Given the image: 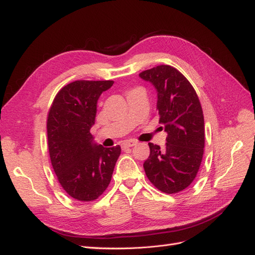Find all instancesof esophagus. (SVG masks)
Returning <instances> with one entry per match:
<instances>
[{
	"mask_svg": "<svg viewBox=\"0 0 255 255\" xmlns=\"http://www.w3.org/2000/svg\"><path fill=\"white\" fill-rule=\"evenodd\" d=\"M136 144H137L136 140H128V141H125L122 143V148L127 149V148H130V146H134Z\"/></svg>",
	"mask_w": 255,
	"mask_h": 255,
	"instance_id": "34e87169",
	"label": "esophagus"
}]
</instances>
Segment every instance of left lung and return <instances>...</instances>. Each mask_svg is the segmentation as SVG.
Wrapping results in <instances>:
<instances>
[{
    "mask_svg": "<svg viewBox=\"0 0 255 255\" xmlns=\"http://www.w3.org/2000/svg\"><path fill=\"white\" fill-rule=\"evenodd\" d=\"M157 92L159 123L167 133L165 149L149 142L143 168L150 182L166 194H176L195 180L204 149V117L188 80L175 68L160 65L139 73Z\"/></svg>",
    "mask_w": 255,
    "mask_h": 255,
    "instance_id": "8db88e82",
    "label": "left lung"
}]
</instances>
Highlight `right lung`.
Listing matches in <instances>:
<instances>
[{
  "mask_svg": "<svg viewBox=\"0 0 255 255\" xmlns=\"http://www.w3.org/2000/svg\"><path fill=\"white\" fill-rule=\"evenodd\" d=\"M113 81H75L61 88L48 115L51 163L67 194L79 201H94L109 186L120 145L104 148L95 142L97 103Z\"/></svg>",
  "mask_w": 255,
  "mask_h": 255,
  "instance_id": "obj_1",
  "label": "right lung"
}]
</instances>
